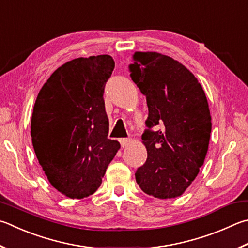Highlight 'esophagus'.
<instances>
[{
    "label": "esophagus",
    "mask_w": 248,
    "mask_h": 248,
    "mask_svg": "<svg viewBox=\"0 0 248 248\" xmlns=\"http://www.w3.org/2000/svg\"><path fill=\"white\" fill-rule=\"evenodd\" d=\"M119 142L121 144V147H127L131 143V139H120Z\"/></svg>",
    "instance_id": "esophagus-1"
}]
</instances>
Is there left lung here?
Wrapping results in <instances>:
<instances>
[{
  "mask_svg": "<svg viewBox=\"0 0 248 248\" xmlns=\"http://www.w3.org/2000/svg\"><path fill=\"white\" fill-rule=\"evenodd\" d=\"M132 61L130 77L148 107L142 134L147 159L137 170V183L148 195L174 199L204 164L211 132L208 102L195 76L170 56L136 52Z\"/></svg>",
  "mask_w": 248,
  "mask_h": 248,
  "instance_id": "1",
  "label": "left lung"
}]
</instances>
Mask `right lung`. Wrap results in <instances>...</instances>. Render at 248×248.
Listing matches in <instances>:
<instances>
[{"label":"right lung","mask_w":248,"mask_h":248,"mask_svg":"<svg viewBox=\"0 0 248 248\" xmlns=\"http://www.w3.org/2000/svg\"><path fill=\"white\" fill-rule=\"evenodd\" d=\"M115 68L110 55L79 57L54 71L35 100L31 138L49 183L70 199L93 194L120 144L107 138L103 94Z\"/></svg>","instance_id":"1"}]
</instances>
